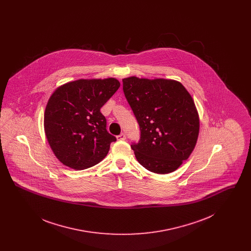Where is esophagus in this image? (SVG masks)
<instances>
[{
  "label": "esophagus",
  "mask_w": 251,
  "mask_h": 251,
  "mask_svg": "<svg viewBox=\"0 0 251 251\" xmlns=\"http://www.w3.org/2000/svg\"><path fill=\"white\" fill-rule=\"evenodd\" d=\"M117 139L118 140H120V141H121V140H125L126 139V134L125 133H120V135H118L117 136Z\"/></svg>",
  "instance_id": "esophagus-1"
}]
</instances>
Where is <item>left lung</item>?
I'll use <instances>...</instances> for the list:
<instances>
[{
  "instance_id": "left-lung-1",
  "label": "left lung",
  "mask_w": 251,
  "mask_h": 251,
  "mask_svg": "<svg viewBox=\"0 0 251 251\" xmlns=\"http://www.w3.org/2000/svg\"><path fill=\"white\" fill-rule=\"evenodd\" d=\"M123 92L140 127L132 143L136 160L146 169L167 174L187 160L196 146L200 119L189 92L179 82L128 77Z\"/></svg>"
}]
</instances>
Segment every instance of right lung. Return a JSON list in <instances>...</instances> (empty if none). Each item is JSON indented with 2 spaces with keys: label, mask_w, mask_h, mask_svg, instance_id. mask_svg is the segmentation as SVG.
Listing matches in <instances>:
<instances>
[{
  "label": "right lung",
  "mask_w": 251,
  "mask_h": 251,
  "mask_svg": "<svg viewBox=\"0 0 251 251\" xmlns=\"http://www.w3.org/2000/svg\"><path fill=\"white\" fill-rule=\"evenodd\" d=\"M120 86L115 78L80 79L58 87L49 99L44 129L60 162L75 170L99 164L117 138L106 130L100 108Z\"/></svg>",
  "instance_id": "1"
}]
</instances>
